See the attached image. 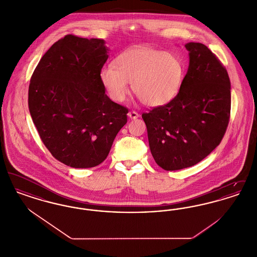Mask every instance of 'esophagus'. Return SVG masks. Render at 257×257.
<instances>
[{
    "instance_id": "34e87169",
    "label": "esophagus",
    "mask_w": 257,
    "mask_h": 257,
    "mask_svg": "<svg viewBox=\"0 0 257 257\" xmlns=\"http://www.w3.org/2000/svg\"><path fill=\"white\" fill-rule=\"evenodd\" d=\"M139 116H140V114H139L137 111H135V110H131V111L128 112V117L131 118V119H136V118H138Z\"/></svg>"
}]
</instances>
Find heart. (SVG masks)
Listing matches in <instances>:
<instances>
[{
  "instance_id": "heart-1",
  "label": "heart",
  "mask_w": 257,
  "mask_h": 257,
  "mask_svg": "<svg viewBox=\"0 0 257 257\" xmlns=\"http://www.w3.org/2000/svg\"><path fill=\"white\" fill-rule=\"evenodd\" d=\"M184 68L177 56L148 46L126 50L115 59V67L100 71V82L109 97L122 102L132 83L135 95L148 107L170 103L179 91Z\"/></svg>"
}]
</instances>
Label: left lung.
<instances>
[{
    "instance_id": "8db88e82",
    "label": "left lung",
    "mask_w": 257,
    "mask_h": 257,
    "mask_svg": "<svg viewBox=\"0 0 257 257\" xmlns=\"http://www.w3.org/2000/svg\"><path fill=\"white\" fill-rule=\"evenodd\" d=\"M189 67L178 94L143 113L151 154L166 171L195 166L220 145L229 121L226 69L204 44L189 42Z\"/></svg>"
}]
</instances>
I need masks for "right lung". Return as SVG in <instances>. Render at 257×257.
<instances>
[{"label":"right lung","instance_id":"right-lung-1","mask_svg":"<svg viewBox=\"0 0 257 257\" xmlns=\"http://www.w3.org/2000/svg\"><path fill=\"white\" fill-rule=\"evenodd\" d=\"M105 40L67 35L41 58L31 78L29 110L51 154L75 169L96 167L127 122L128 110L105 93L99 74Z\"/></svg>","mask_w":257,"mask_h":257}]
</instances>
